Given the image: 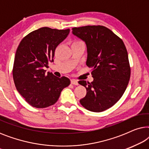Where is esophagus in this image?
Segmentation results:
<instances>
[{
    "instance_id": "obj_1",
    "label": "esophagus",
    "mask_w": 149,
    "mask_h": 149,
    "mask_svg": "<svg viewBox=\"0 0 149 149\" xmlns=\"http://www.w3.org/2000/svg\"><path fill=\"white\" fill-rule=\"evenodd\" d=\"M70 83H71V84H72V85H79L78 81H77V80H75V79H71Z\"/></svg>"
}]
</instances>
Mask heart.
<instances>
[{
  "mask_svg": "<svg viewBox=\"0 0 149 149\" xmlns=\"http://www.w3.org/2000/svg\"><path fill=\"white\" fill-rule=\"evenodd\" d=\"M77 42H82V41H81V40H75L72 43H77Z\"/></svg>",
  "mask_w": 149,
  "mask_h": 149,
  "instance_id": "obj_1",
  "label": "heart"
}]
</instances>
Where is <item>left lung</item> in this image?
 Here are the masks:
<instances>
[{"mask_svg":"<svg viewBox=\"0 0 149 149\" xmlns=\"http://www.w3.org/2000/svg\"><path fill=\"white\" fill-rule=\"evenodd\" d=\"M72 34L85 42L86 64L92 68L91 83L79 81L86 95L81 104L88 111L102 112L115 104L125 92L130 78L127 49L121 38L103 26L72 28Z\"/></svg>","mask_w":149,"mask_h":149,"instance_id":"obj_1","label":"left lung"}]
</instances>
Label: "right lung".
Masks as SVG:
<instances>
[{"label":"right lung","mask_w":149,"mask_h":149,"mask_svg":"<svg viewBox=\"0 0 149 149\" xmlns=\"http://www.w3.org/2000/svg\"><path fill=\"white\" fill-rule=\"evenodd\" d=\"M70 29L40 28L26 35L16 51L13 68L18 92L32 107L43 109L54 104L70 81L46 74L45 67L54 62L55 50L68 35Z\"/></svg>","instance_id":"add662e5"}]
</instances>
